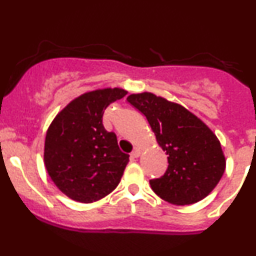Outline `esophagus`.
Instances as JSON below:
<instances>
[{
  "mask_svg": "<svg viewBox=\"0 0 256 256\" xmlns=\"http://www.w3.org/2000/svg\"><path fill=\"white\" fill-rule=\"evenodd\" d=\"M132 158H140V149H134V152H132Z\"/></svg>",
  "mask_w": 256,
  "mask_h": 256,
  "instance_id": "34e87169",
  "label": "esophagus"
}]
</instances>
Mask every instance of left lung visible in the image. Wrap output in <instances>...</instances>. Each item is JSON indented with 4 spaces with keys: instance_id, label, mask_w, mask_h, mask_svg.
Returning <instances> with one entry per match:
<instances>
[{
    "instance_id": "left-lung-1",
    "label": "left lung",
    "mask_w": 256,
    "mask_h": 256,
    "mask_svg": "<svg viewBox=\"0 0 256 256\" xmlns=\"http://www.w3.org/2000/svg\"><path fill=\"white\" fill-rule=\"evenodd\" d=\"M128 101L148 120L168 167L152 179V192L172 204L201 201L213 192L225 172L226 160L218 137L182 104L152 92L131 94Z\"/></svg>"
}]
</instances>
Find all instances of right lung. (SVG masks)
<instances>
[{"label": "right lung", "instance_id": "right-lung-1", "mask_svg": "<svg viewBox=\"0 0 256 256\" xmlns=\"http://www.w3.org/2000/svg\"><path fill=\"white\" fill-rule=\"evenodd\" d=\"M128 91L85 92L55 116L44 142V165L61 192L82 204L104 198L118 186L128 162L114 132L102 124L106 108Z\"/></svg>", "mask_w": 256, "mask_h": 256}]
</instances>
